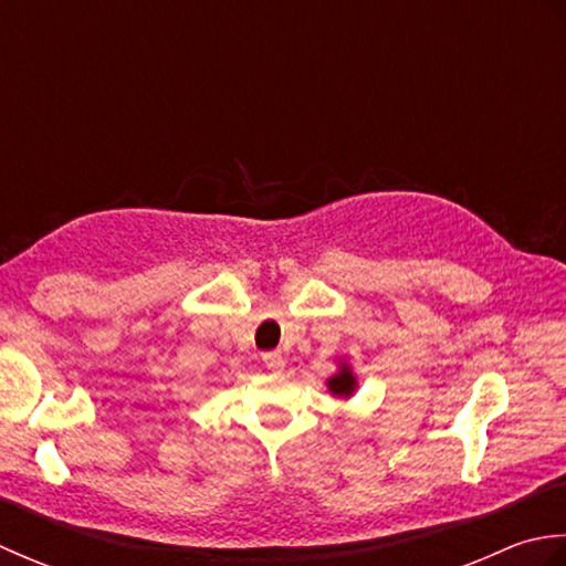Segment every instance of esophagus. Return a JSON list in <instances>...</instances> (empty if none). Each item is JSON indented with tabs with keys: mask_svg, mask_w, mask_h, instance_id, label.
<instances>
[{
	"mask_svg": "<svg viewBox=\"0 0 566 566\" xmlns=\"http://www.w3.org/2000/svg\"><path fill=\"white\" fill-rule=\"evenodd\" d=\"M262 363H264V367H268L270 371H274V375H280V371L284 369L282 353H264L262 355Z\"/></svg>",
	"mask_w": 566,
	"mask_h": 566,
	"instance_id": "34e87169",
	"label": "esophagus"
}]
</instances>
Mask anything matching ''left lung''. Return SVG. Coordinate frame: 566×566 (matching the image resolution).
<instances>
[{
  "mask_svg": "<svg viewBox=\"0 0 566 566\" xmlns=\"http://www.w3.org/2000/svg\"><path fill=\"white\" fill-rule=\"evenodd\" d=\"M326 387L333 396H338V399H350V396L355 394L357 377H355L353 367L347 365L345 359H343V363H338V371H335V375L326 381Z\"/></svg>",
  "mask_w": 566,
  "mask_h": 566,
  "instance_id": "left-lung-1",
  "label": "left lung"
}]
</instances>
